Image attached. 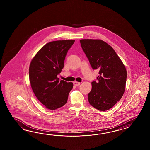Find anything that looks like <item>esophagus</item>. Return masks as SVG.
Segmentation results:
<instances>
[{"mask_svg":"<svg viewBox=\"0 0 150 150\" xmlns=\"http://www.w3.org/2000/svg\"><path fill=\"white\" fill-rule=\"evenodd\" d=\"M80 84V83H79V82H77V81H74V86H79Z\"/></svg>","mask_w":150,"mask_h":150,"instance_id":"obj_1","label":"esophagus"}]
</instances>
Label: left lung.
Here are the masks:
<instances>
[{
  "mask_svg": "<svg viewBox=\"0 0 150 150\" xmlns=\"http://www.w3.org/2000/svg\"><path fill=\"white\" fill-rule=\"evenodd\" d=\"M80 42L93 69L99 70L98 81H93L88 94L89 104L99 110H108L124 94L126 69L115 50L105 42L83 39Z\"/></svg>",
  "mask_w": 150,
  "mask_h": 150,
  "instance_id": "obj_1",
  "label": "left lung"
}]
</instances>
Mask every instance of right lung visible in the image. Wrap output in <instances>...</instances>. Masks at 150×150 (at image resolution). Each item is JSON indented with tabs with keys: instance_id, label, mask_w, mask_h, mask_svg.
<instances>
[{
	"instance_id": "add662e5",
	"label": "right lung",
	"mask_w": 150,
	"mask_h": 150,
	"mask_svg": "<svg viewBox=\"0 0 150 150\" xmlns=\"http://www.w3.org/2000/svg\"><path fill=\"white\" fill-rule=\"evenodd\" d=\"M74 40L50 42L33 58L29 76L33 92L47 108L55 110L67 103L73 83L59 81L57 75L64 67L68 50Z\"/></svg>"
}]
</instances>
